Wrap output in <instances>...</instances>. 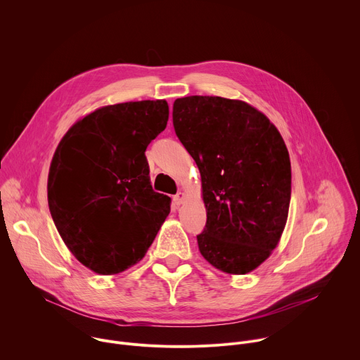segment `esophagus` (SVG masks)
<instances>
[{"label": "esophagus", "instance_id": "1", "mask_svg": "<svg viewBox=\"0 0 360 360\" xmlns=\"http://www.w3.org/2000/svg\"><path fill=\"white\" fill-rule=\"evenodd\" d=\"M184 199H185V193L184 192H178L176 195H174V202L176 205H181L184 202Z\"/></svg>", "mask_w": 360, "mask_h": 360}]
</instances>
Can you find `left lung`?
Masks as SVG:
<instances>
[{"label":"left lung","mask_w":360,"mask_h":360,"mask_svg":"<svg viewBox=\"0 0 360 360\" xmlns=\"http://www.w3.org/2000/svg\"><path fill=\"white\" fill-rule=\"evenodd\" d=\"M172 122L202 178V256L226 274L253 271L276 248L288 219L292 174L279 131L246 102L221 96L178 98Z\"/></svg>","instance_id":"1"}]
</instances>
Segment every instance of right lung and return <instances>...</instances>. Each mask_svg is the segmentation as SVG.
I'll list each match as a JSON object with an SVG mask.
<instances>
[{"label": "right lung", "instance_id": "add662e5", "mask_svg": "<svg viewBox=\"0 0 360 360\" xmlns=\"http://www.w3.org/2000/svg\"><path fill=\"white\" fill-rule=\"evenodd\" d=\"M167 101L108 105L61 139L48 175V207L75 258L101 275L139 262L171 211L152 189L146 146L165 128Z\"/></svg>", "mask_w": 360, "mask_h": 360}]
</instances>
